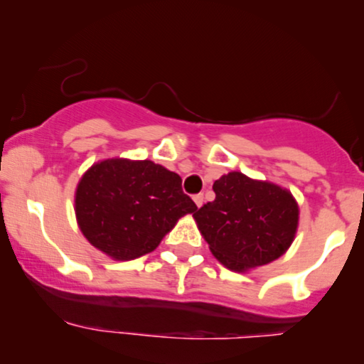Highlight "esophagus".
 I'll return each mask as SVG.
<instances>
[{
  "instance_id": "1",
  "label": "esophagus",
  "mask_w": 364,
  "mask_h": 364,
  "mask_svg": "<svg viewBox=\"0 0 364 364\" xmlns=\"http://www.w3.org/2000/svg\"><path fill=\"white\" fill-rule=\"evenodd\" d=\"M193 202H195L196 207H202V205H203V195H202V193L195 195V196H193Z\"/></svg>"
}]
</instances>
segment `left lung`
Wrapping results in <instances>:
<instances>
[{"mask_svg": "<svg viewBox=\"0 0 364 364\" xmlns=\"http://www.w3.org/2000/svg\"><path fill=\"white\" fill-rule=\"evenodd\" d=\"M215 198L193 212L210 252L231 270L267 265L286 253L298 228V203L281 186L229 173Z\"/></svg>", "mask_w": 364, "mask_h": 364, "instance_id": "left-lung-1", "label": "left lung"}]
</instances>
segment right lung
<instances>
[{
	"label": "right lung",
	"instance_id": "right-lung-1",
	"mask_svg": "<svg viewBox=\"0 0 364 364\" xmlns=\"http://www.w3.org/2000/svg\"><path fill=\"white\" fill-rule=\"evenodd\" d=\"M195 210L181 178L152 161L97 162L83 174L75 195L83 236L116 260L154 252L179 217Z\"/></svg>",
	"mask_w": 364,
	"mask_h": 364
}]
</instances>
